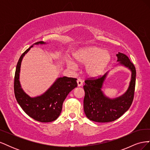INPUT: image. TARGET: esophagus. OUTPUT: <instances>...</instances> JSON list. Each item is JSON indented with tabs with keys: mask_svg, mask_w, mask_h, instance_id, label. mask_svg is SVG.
<instances>
[{
	"mask_svg": "<svg viewBox=\"0 0 150 150\" xmlns=\"http://www.w3.org/2000/svg\"><path fill=\"white\" fill-rule=\"evenodd\" d=\"M77 83H78V86H81L83 85V81L81 79H78V81H77Z\"/></svg>",
	"mask_w": 150,
	"mask_h": 150,
	"instance_id": "esophagus-1",
	"label": "esophagus"
}]
</instances>
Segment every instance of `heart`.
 Masks as SVG:
<instances>
[{"label": "heart", "instance_id": "1", "mask_svg": "<svg viewBox=\"0 0 150 150\" xmlns=\"http://www.w3.org/2000/svg\"><path fill=\"white\" fill-rule=\"evenodd\" d=\"M74 59L77 64L86 65V73L90 78L101 76L111 60L110 54L107 51L97 47L81 49L74 54ZM67 66L72 69H76L74 63L69 61Z\"/></svg>", "mask_w": 150, "mask_h": 150}]
</instances>
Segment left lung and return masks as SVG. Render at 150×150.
I'll return each mask as SVG.
<instances>
[{
    "label": "left lung",
    "instance_id": "left-lung-1",
    "mask_svg": "<svg viewBox=\"0 0 150 150\" xmlns=\"http://www.w3.org/2000/svg\"><path fill=\"white\" fill-rule=\"evenodd\" d=\"M117 62L131 71V78L126 92L115 99L106 96L102 91L103 83L107 73L98 78H90L86 79L83 86L85 96L84 111L90 120L98 122H108L120 117L128 110L133 103L136 83V69L134 64L125 54H116Z\"/></svg>",
    "mask_w": 150,
    "mask_h": 150
}]
</instances>
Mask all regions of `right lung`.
<instances>
[{"label":"right lung","mask_w":150,"mask_h":150,"mask_svg":"<svg viewBox=\"0 0 150 150\" xmlns=\"http://www.w3.org/2000/svg\"><path fill=\"white\" fill-rule=\"evenodd\" d=\"M44 44L46 42L39 41L34 44ZM22 54L16 66L14 77L15 97L22 110L34 120L42 122H49L56 120L60 115L62 104L66 98L71 91L77 87L76 78L64 76L59 78L46 92L39 96L31 98L21 88L19 82V73L22 58L30 49Z\"/></svg>","instance_id":"add662e5"}]
</instances>
